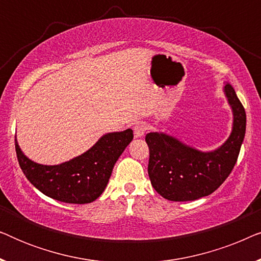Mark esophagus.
I'll use <instances>...</instances> for the list:
<instances>
[{"instance_id": "esophagus-1", "label": "esophagus", "mask_w": 261, "mask_h": 261, "mask_svg": "<svg viewBox=\"0 0 261 261\" xmlns=\"http://www.w3.org/2000/svg\"><path fill=\"white\" fill-rule=\"evenodd\" d=\"M146 130H147V126H146V124L142 123V122L137 123L134 126V134H135V137H137V138L144 137Z\"/></svg>"}]
</instances>
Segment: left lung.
Wrapping results in <instances>:
<instances>
[{
    "instance_id": "obj_1",
    "label": "left lung",
    "mask_w": 261,
    "mask_h": 261,
    "mask_svg": "<svg viewBox=\"0 0 261 261\" xmlns=\"http://www.w3.org/2000/svg\"><path fill=\"white\" fill-rule=\"evenodd\" d=\"M233 113L231 133L214 151L203 152L166 133L146 135L149 148L148 176L152 187L173 202L195 201L213 194L229 176L246 133V113L229 83L223 88Z\"/></svg>"
}]
</instances>
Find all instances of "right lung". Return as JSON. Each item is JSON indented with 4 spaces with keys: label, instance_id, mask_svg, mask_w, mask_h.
I'll return each instance as SVG.
<instances>
[{
    "label": "right lung",
    "instance_id": "1",
    "mask_svg": "<svg viewBox=\"0 0 261 261\" xmlns=\"http://www.w3.org/2000/svg\"><path fill=\"white\" fill-rule=\"evenodd\" d=\"M132 140L130 128L107 133L83 154L58 165H42L27 158L16 137L15 149L21 170L39 191L57 201L85 204L105 191L114 165Z\"/></svg>",
    "mask_w": 261,
    "mask_h": 261
}]
</instances>
